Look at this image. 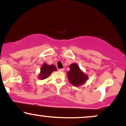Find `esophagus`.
I'll list each match as a JSON object with an SVG mask.
<instances>
[{
  "mask_svg": "<svg viewBox=\"0 0 126 126\" xmlns=\"http://www.w3.org/2000/svg\"><path fill=\"white\" fill-rule=\"evenodd\" d=\"M59 71L64 72V69H59Z\"/></svg>",
  "mask_w": 126,
  "mask_h": 126,
  "instance_id": "esophagus-1",
  "label": "esophagus"
}]
</instances>
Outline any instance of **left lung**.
<instances>
[{
    "instance_id": "8db88e82",
    "label": "left lung",
    "mask_w": 126,
    "mask_h": 126,
    "mask_svg": "<svg viewBox=\"0 0 126 126\" xmlns=\"http://www.w3.org/2000/svg\"><path fill=\"white\" fill-rule=\"evenodd\" d=\"M70 70L67 72L69 82L75 86H81L86 83L88 76L79 67L77 63H72L69 66Z\"/></svg>"
}]
</instances>
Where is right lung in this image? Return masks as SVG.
<instances>
[{"label": "right lung", "instance_id": "right-lung-1", "mask_svg": "<svg viewBox=\"0 0 126 126\" xmlns=\"http://www.w3.org/2000/svg\"><path fill=\"white\" fill-rule=\"evenodd\" d=\"M56 70L57 69L54 64L48 65L47 63H44L40 69V73L38 75V78L41 80L47 79L51 75L52 72L56 71Z\"/></svg>", "mask_w": 126, "mask_h": 126}]
</instances>
